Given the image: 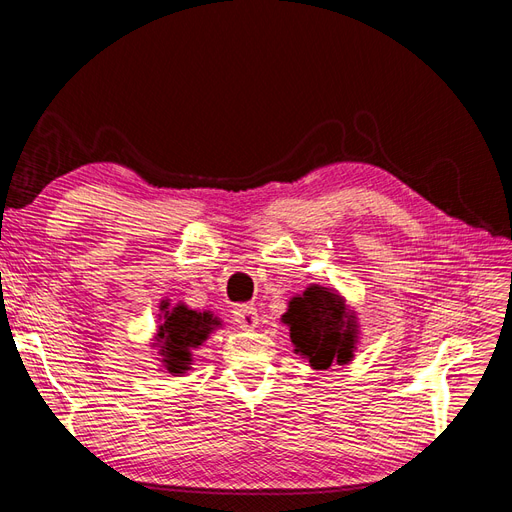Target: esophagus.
Here are the masks:
<instances>
[{
  "label": "esophagus",
  "mask_w": 512,
  "mask_h": 512,
  "mask_svg": "<svg viewBox=\"0 0 512 512\" xmlns=\"http://www.w3.org/2000/svg\"><path fill=\"white\" fill-rule=\"evenodd\" d=\"M232 316H235V322L239 324L241 329H254L258 324V314H256L254 305L239 303V305L232 307Z\"/></svg>",
  "instance_id": "34e87169"
}]
</instances>
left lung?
I'll use <instances>...</instances> for the list:
<instances>
[{
    "label": "left lung",
    "instance_id": "1",
    "mask_svg": "<svg viewBox=\"0 0 512 512\" xmlns=\"http://www.w3.org/2000/svg\"><path fill=\"white\" fill-rule=\"evenodd\" d=\"M282 320L290 327V339L314 369H329L352 359L356 322L344 301L329 288L309 286L294 297Z\"/></svg>",
    "mask_w": 512,
    "mask_h": 512
}]
</instances>
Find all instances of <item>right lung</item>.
<instances>
[{
  "label": "right lung",
  "mask_w": 512,
  "mask_h": 512,
  "mask_svg": "<svg viewBox=\"0 0 512 512\" xmlns=\"http://www.w3.org/2000/svg\"><path fill=\"white\" fill-rule=\"evenodd\" d=\"M162 312L164 322L158 331L160 354L170 374H183L190 365V348L203 344L211 329L220 322L209 312H196L181 303L173 309H168V303H162Z\"/></svg>",
  "instance_id": "right-lung-1"
}]
</instances>
